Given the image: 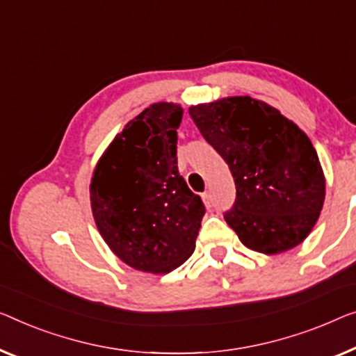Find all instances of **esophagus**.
Returning a JSON list of instances; mask_svg holds the SVG:
<instances>
[{
	"mask_svg": "<svg viewBox=\"0 0 356 356\" xmlns=\"http://www.w3.org/2000/svg\"><path fill=\"white\" fill-rule=\"evenodd\" d=\"M201 198H203L206 208H211L212 206V198H211V193L209 192H204L203 195H201Z\"/></svg>",
	"mask_w": 356,
	"mask_h": 356,
	"instance_id": "1",
	"label": "esophagus"
}]
</instances>
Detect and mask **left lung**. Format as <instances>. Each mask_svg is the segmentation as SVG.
Returning <instances> with one entry per match:
<instances>
[{"label":"left lung","instance_id":"1","mask_svg":"<svg viewBox=\"0 0 356 356\" xmlns=\"http://www.w3.org/2000/svg\"><path fill=\"white\" fill-rule=\"evenodd\" d=\"M188 113L229 164L236 200L224 219L249 249L278 254L300 245L325 203V176L307 134L277 108L240 95Z\"/></svg>","mask_w":356,"mask_h":356}]
</instances>
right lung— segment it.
Returning <instances> with one entry per match:
<instances>
[{
	"mask_svg": "<svg viewBox=\"0 0 356 356\" xmlns=\"http://www.w3.org/2000/svg\"><path fill=\"white\" fill-rule=\"evenodd\" d=\"M184 110L158 102L124 126L94 169L91 208L108 248L129 267L169 273L195 251L204 204L177 168Z\"/></svg>",
	"mask_w": 356,
	"mask_h": 356,
	"instance_id": "add662e5",
	"label": "right lung"
}]
</instances>
